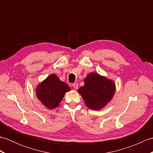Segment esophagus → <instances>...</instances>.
Wrapping results in <instances>:
<instances>
[{
	"label": "esophagus",
	"instance_id": "1",
	"mask_svg": "<svg viewBox=\"0 0 153 153\" xmlns=\"http://www.w3.org/2000/svg\"><path fill=\"white\" fill-rule=\"evenodd\" d=\"M72 86L74 87V88L76 89H77V88H78V84H77V83H74V84H72Z\"/></svg>",
	"mask_w": 153,
	"mask_h": 153
}]
</instances>
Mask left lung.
Wrapping results in <instances>:
<instances>
[{
    "instance_id": "obj_1",
    "label": "left lung",
    "mask_w": 153,
    "mask_h": 153,
    "mask_svg": "<svg viewBox=\"0 0 153 153\" xmlns=\"http://www.w3.org/2000/svg\"><path fill=\"white\" fill-rule=\"evenodd\" d=\"M84 85L78 89L86 106L91 110H99L108 104L115 93V83L113 81L91 73L84 79Z\"/></svg>"
}]
</instances>
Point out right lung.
<instances>
[{"mask_svg": "<svg viewBox=\"0 0 153 153\" xmlns=\"http://www.w3.org/2000/svg\"><path fill=\"white\" fill-rule=\"evenodd\" d=\"M70 88L66 83L61 82L56 75L51 74L36 88L37 99L48 109L56 108Z\"/></svg>", "mask_w": 153, "mask_h": 153, "instance_id": "obj_1", "label": "right lung"}]
</instances>
